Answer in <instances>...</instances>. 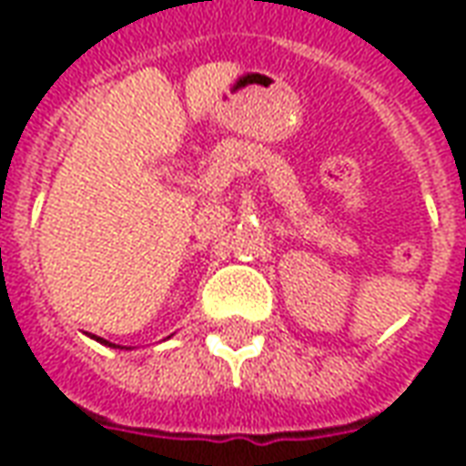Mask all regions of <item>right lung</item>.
Masks as SVG:
<instances>
[{
    "mask_svg": "<svg viewBox=\"0 0 466 466\" xmlns=\"http://www.w3.org/2000/svg\"><path fill=\"white\" fill-rule=\"evenodd\" d=\"M96 339H99V337H96ZM99 342H105V339H99ZM105 344H109V342H105Z\"/></svg>",
    "mask_w": 466,
    "mask_h": 466,
    "instance_id": "add662e5",
    "label": "right lung"
}]
</instances>
